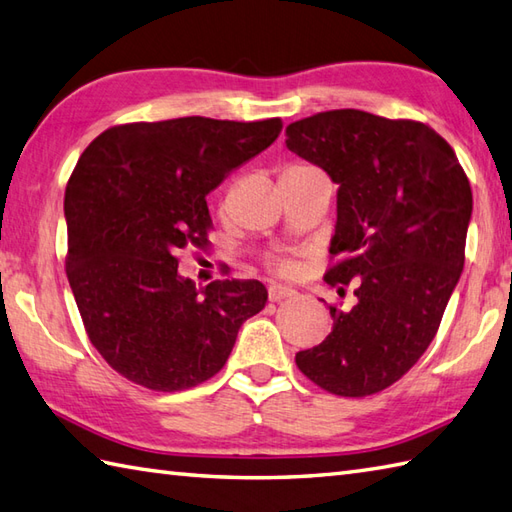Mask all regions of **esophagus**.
<instances>
[{
	"label": "esophagus",
	"mask_w": 512,
	"mask_h": 512,
	"mask_svg": "<svg viewBox=\"0 0 512 512\" xmlns=\"http://www.w3.org/2000/svg\"><path fill=\"white\" fill-rule=\"evenodd\" d=\"M290 297H295V290H292V288L277 286V284L268 286V301L277 303V301H281V299H290Z\"/></svg>",
	"instance_id": "obj_1"
}]
</instances>
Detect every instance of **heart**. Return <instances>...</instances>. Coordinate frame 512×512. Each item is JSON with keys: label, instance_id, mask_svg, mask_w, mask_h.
I'll return each instance as SVG.
<instances>
[{"label": "heart", "instance_id": "obj_1", "mask_svg": "<svg viewBox=\"0 0 512 512\" xmlns=\"http://www.w3.org/2000/svg\"><path fill=\"white\" fill-rule=\"evenodd\" d=\"M288 167H303V165H288ZM273 268L277 270L279 275H292L295 264H292L290 259H286V257H277V259H273Z\"/></svg>", "mask_w": 512, "mask_h": 512}]
</instances>
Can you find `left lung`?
<instances>
[{
	"instance_id": "1",
	"label": "left lung",
	"mask_w": 512,
	"mask_h": 512,
	"mask_svg": "<svg viewBox=\"0 0 512 512\" xmlns=\"http://www.w3.org/2000/svg\"><path fill=\"white\" fill-rule=\"evenodd\" d=\"M286 145L339 184L334 264L325 281L354 286L330 306L325 341L295 356L314 385L361 398L394 385L436 336L464 268L473 193L451 145L409 118L319 112L286 127Z\"/></svg>"
}]
</instances>
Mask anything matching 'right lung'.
<instances>
[{
	"instance_id": "add662e5",
	"label": "right lung",
	"mask_w": 512,
	"mask_h": 512,
	"mask_svg": "<svg viewBox=\"0 0 512 512\" xmlns=\"http://www.w3.org/2000/svg\"><path fill=\"white\" fill-rule=\"evenodd\" d=\"M281 118L204 116L105 129L65 189V275L92 345L118 374L182 391L224 367L242 323L266 306L255 279L195 288L182 248L209 246L206 195L279 136Z\"/></svg>"
}]
</instances>
